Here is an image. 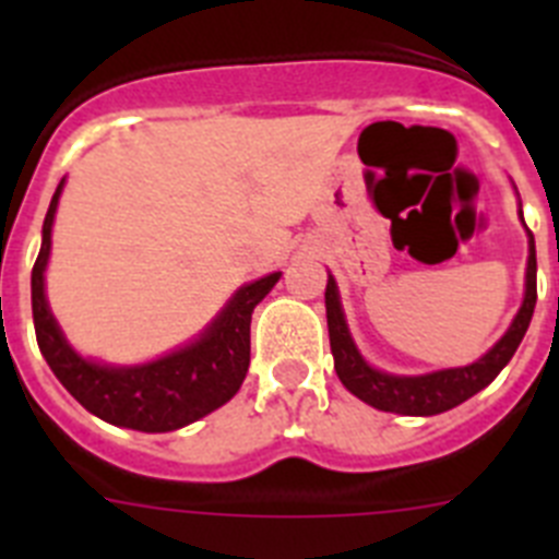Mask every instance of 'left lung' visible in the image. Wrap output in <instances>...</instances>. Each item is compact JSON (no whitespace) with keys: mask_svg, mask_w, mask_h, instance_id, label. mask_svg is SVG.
Returning <instances> with one entry per match:
<instances>
[{"mask_svg":"<svg viewBox=\"0 0 559 559\" xmlns=\"http://www.w3.org/2000/svg\"><path fill=\"white\" fill-rule=\"evenodd\" d=\"M523 221V212L518 210ZM530 235V260H526V290H523L521 310L512 319L510 330L492 344L478 360L467 367L437 369L426 374H392L383 369H374L367 358L358 353L353 335H349L344 308H341L338 285L333 276H328V290H324V308H328V330H330V349H333L335 374L349 392L358 400L369 403L378 412L403 414V417H431L456 408L459 403L471 400L473 394L490 386L496 374L501 372L510 358L515 355L518 344L530 330L532 313L537 302V257H535V237Z\"/></svg>","mask_w":559,"mask_h":559,"instance_id":"left-lung-1","label":"left lung"}]
</instances>
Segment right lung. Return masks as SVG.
I'll return each instance as SVG.
<instances>
[{"label": "right lung", "instance_id": "obj_1", "mask_svg": "<svg viewBox=\"0 0 559 559\" xmlns=\"http://www.w3.org/2000/svg\"><path fill=\"white\" fill-rule=\"evenodd\" d=\"M61 192L63 179L44 218L41 251L33 265L29 288L38 349L63 389L95 417L145 433L176 431L229 403L249 372L251 313L280 283L283 271L237 288L224 310L206 324L204 333H199V338L162 358L133 367H114L103 360L83 358L61 333L44 294V271L52 249V221Z\"/></svg>", "mask_w": 559, "mask_h": 559}]
</instances>
